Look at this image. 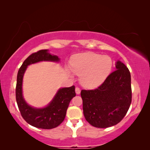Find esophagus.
I'll use <instances>...</instances> for the list:
<instances>
[{"instance_id":"34e87169","label":"esophagus","mask_w":150,"mask_h":150,"mask_svg":"<svg viewBox=\"0 0 150 150\" xmlns=\"http://www.w3.org/2000/svg\"><path fill=\"white\" fill-rule=\"evenodd\" d=\"M75 93H76V94H77V95H79L80 93H81L80 88L79 87H76L75 88Z\"/></svg>"}]
</instances>
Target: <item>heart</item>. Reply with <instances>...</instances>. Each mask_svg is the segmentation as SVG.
Wrapping results in <instances>:
<instances>
[{
    "label": "heart",
    "instance_id": "b5f03b06",
    "mask_svg": "<svg viewBox=\"0 0 150 150\" xmlns=\"http://www.w3.org/2000/svg\"><path fill=\"white\" fill-rule=\"evenodd\" d=\"M71 64L73 72L80 76L81 85L95 88L102 85L110 74L113 61L108 55L88 52L74 55Z\"/></svg>",
    "mask_w": 150,
    "mask_h": 150
}]
</instances>
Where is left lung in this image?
Returning a JSON list of instances; mask_svg holds the SVG:
<instances>
[{
  "label": "left lung",
  "instance_id": "obj_1",
  "mask_svg": "<svg viewBox=\"0 0 150 150\" xmlns=\"http://www.w3.org/2000/svg\"><path fill=\"white\" fill-rule=\"evenodd\" d=\"M116 70L94 90H82L83 110L88 123L105 128L117 124L126 115L132 102L131 76L126 66L116 62Z\"/></svg>",
  "mask_w": 150,
  "mask_h": 150
}]
</instances>
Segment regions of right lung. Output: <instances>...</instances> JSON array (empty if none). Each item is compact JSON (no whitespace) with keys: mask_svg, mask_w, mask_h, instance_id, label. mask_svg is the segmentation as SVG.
<instances>
[{"mask_svg":"<svg viewBox=\"0 0 150 150\" xmlns=\"http://www.w3.org/2000/svg\"><path fill=\"white\" fill-rule=\"evenodd\" d=\"M41 62H59L57 55L51 54L48 50H42L30 55L19 69L17 75L16 99L23 118L32 126L42 129H52L64 120L71 100L75 96V86L60 88L48 105L43 108H35L28 104L22 92V83L28 66Z\"/></svg>","mask_w":150,"mask_h":150,"instance_id":"right-lung-1","label":"right lung"}]
</instances>
